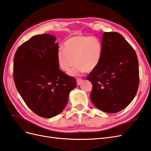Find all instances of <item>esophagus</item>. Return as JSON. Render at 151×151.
<instances>
[{"mask_svg": "<svg viewBox=\"0 0 151 151\" xmlns=\"http://www.w3.org/2000/svg\"><path fill=\"white\" fill-rule=\"evenodd\" d=\"M83 79H77V84L78 85V86H79L82 83H83Z\"/></svg>", "mask_w": 151, "mask_h": 151, "instance_id": "34e87169", "label": "esophagus"}]
</instances>
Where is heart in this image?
<instances>
[{
    "instance_id": "obj_1",
    "label": "heart",
    "mask_w": 151,
    "mask_h": 151,
    "mask_svg": "<svg viewBox=\"0 0 151 151\" xmlns=\"http://www.w3.org/2000/svg\"><path fill=\"white\" fill-rule=\"evenodd\" d=\"M103 44L99 38L89 35H76L67 40L64 49L57 52L58 68L71 76H79L98 67L103 55Z\"/></svg>"
}]
</instances>
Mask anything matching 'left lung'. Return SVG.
I'll return each instance as SVG.
<instances>
[{
  "mask_svg": "<svg viewBox=\"0 0 151 151\" xmlns=\"http://www.w3.org/2000/svg\"><path fill=\"white\" fill-rule=\"evenodd\" d=\"M103 55L88 79L93 85L91 101L108 113L120 111L136 95L139 84V62L135 50L116 32H104Z\"/></svg>",
  "mask_w": 151,
  "mask_h": 151,
  "instance_id": "1",
  "label": "left lung"
}]
</instances>
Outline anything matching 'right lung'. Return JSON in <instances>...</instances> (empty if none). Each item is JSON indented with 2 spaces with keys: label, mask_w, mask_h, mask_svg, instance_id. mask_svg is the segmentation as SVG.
Masks as SVG:
<instances>
[{
  "label": "right lung",
  "mask_w": 151,
  "mask_h": 151,
  "mask_svg": "<svg viewBox=\"0 0 151 151\" xmlns=\"http://www.w3.org/2000/svg\"><path fill=\"white\" fill-rule=\"evenodd\" d=\"M56 38L48 34L33 36L16 50L13 78L22 99L36 115L50 118L61 113L77 83L58 68Z\"/></svg>",
  "instance_id": "1"
}]
</instances>
